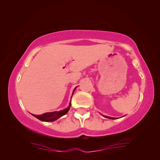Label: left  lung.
<instances>
[{
	"mask_svg": "<svg viewBox=\"0 0 160 160\" xmlns=\"http://www.w3.org/2000/svg\"><path fill=\"white\" fill-rule=\"evenodd\" d=\"M105 118H109V119H115V118H110V117H105Z\"/></svg>",
	"mask_w": 160,
	"mask_h": 160,
	"instance_id": "1",
	"label": "left lung"
}]
</instances>
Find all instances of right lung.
<instances>
[{
  "instance_id": "1",
  "label": "right lung",
  "mask_w": 160,
  "mask_h": 160,
  "mask_svg": "<svg viewBox=\"0 0 160 160\" xmlns=\"http://www.w3.org/2000/svg\"><path fill=\"white\" fill-rule=\"evenodd\" d=\"M70 106H71V103H70V106L67 109L61 110V111H59V112H57L56 111V112H46V113H44V114H42V115H32L35 117L36 118L39 119V120L41 121L52 122V121L57 120V119L60 118V117H62V115H65V114L68 112V110H69Z\"/></svg>"
}]
</instances>
